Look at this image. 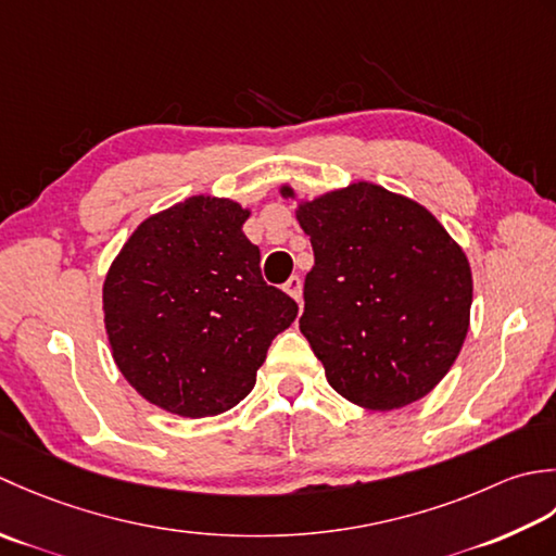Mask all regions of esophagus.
I'll return each mask as SVG.
<instances>
[{"label":"esophagus","instance_id":"esophagus-1","mask_svg":"<svg viewBox=\"0 0 556 556\" xmlns=\"http://www.w3.org/2000/svg\"><path fill=\"white\" fill-rule=\"evenodd\" d=\"M282 290H286L294 302H302V280H300V276H292L286 282V286H282Z\"/></svg>","mask_w":556,"mask_h":556}]
</instances>
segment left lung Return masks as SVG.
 Instances as JSON below:
<instances>
[{
  "label": "left lung",
  "instance_id": "8db88e82",
  "mask_svg": "<svg viewBox=\"0 0 556 556\" xmlns=\"http://www.w3.org/2000/svg\"><path fill=\"white\" fill-rule=\"evenodd\" d=\"M309 235L300 331L326 379L367 410L425 399L456 362L470 328L472 270L463 247L422 203L371 182L300 199Z\"/></svg>",
  "mask_w": 556,
  "mask_h": 556
}]
</instances>
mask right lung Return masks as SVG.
Returning <instances> with one entry per match:
<instances>
[{
  "mask_svg": "<svg viewBox=\"0 0 556 556\" xmlns=\"http://www.w3.org/2000/svg\"><path fill=\"white\" fill-rule=\"evenodd\" d=\"M252 208L199 194L149 215L103 282L110 353L134 391L179 417L230 410L256 383L268 345L298 316L266 286L242 225Z\"/></svg>",
  "mask_w": 556,
  "mask_h": 556,
  "instance_id": "obj_1",
  "label": "right lung"
}]
</instances>
